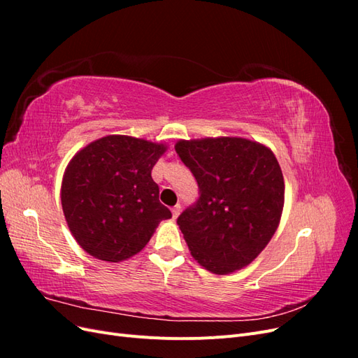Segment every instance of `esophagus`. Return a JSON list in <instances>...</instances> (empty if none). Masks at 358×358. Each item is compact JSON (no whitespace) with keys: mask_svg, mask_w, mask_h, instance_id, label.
<instances>
[{"mask_svg":"<svg viewBox=\"0 0 358 358\" xmlns=\"http://www.w3.org/2000/svg\"><path fill=\"white\" fill-rule=\"evenodd\" d=\"M180 204H176V206H173L171 208V213H173V218H178L179 216V213H180Z\"/></svg>","mask_w":358,"mask_h":358,"instance_id":"34e87169","label":"esophagus"}]
</instances>
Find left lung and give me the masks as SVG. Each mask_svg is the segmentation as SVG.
Masks as SVG:
<instances>
[{"instance_id": "8db88e82", "label": "left lung", "mask_w": 358, "mask_h": 358, "mask_svg": "<svg viewBox=\"0 0 358 358\" xmlns=\"http://www.w3.org/2000/svg\"><path fill=\"white\" fill-rule=\"evenodd\" d=\"M199 183L178 225L192 257L216 275L248 266L275 234L284 176L268 148L241 137L180 140L175 146Z\"/></svg>"}]
</instances>
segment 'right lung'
I'll use <instances>...</instances> for the list:
<instances>
[{
  "label": "right lung",
  "mask_w": 358,
  "mask_h": 358,
  "mask_svg": "<svg viewBox=\"0 0 358 358\" xmlns=\"http://www.w3.org/2000/svg\"><path fill=\"white\" fill-rule=\"evenodd\" d=\"M164 145L107 136L76 154L64 173L62 210L90 255L117 263L140 252L171 212L159 201L150 171Z\"/></svg>",
  "instance_id": "add662e5"
}]
</instances>
